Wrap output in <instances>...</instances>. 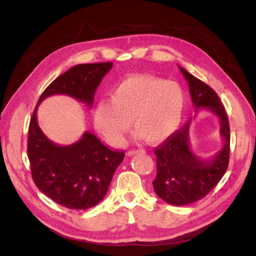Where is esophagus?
<instances>
[{
  "instance_id": "obj_1",
  "label": "esophagus",
  "mask_w": 256,
  "mask_h": 256,
  "mask_svg": "<svg viewBox=\"0 0 256 256\" xmlns=\"http://www.w3.org/2000/svg\"><path fill=\"white\" fill-rule=\"evenodd\" d=\"M144 150H140V148H138V150H128V155L130 156H133V155H135V154H138V153H144Z\"/></svg>"
}]
</instances>
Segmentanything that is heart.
I'll return each mask as SVG.
<instances>
[{"mask_svg": "<svg viewBox=\"0 0 256 256\" xmlns=\"http://www.w3.org/2000/svg\"><path fill=\"white\" fill-rule=\"evenodd\" d=\"M186 103V92L175 81L132 76L112 86L108 101L98 102L92 123L106 142L114 146L123 142L131 122L138 138L158 143L178 128Z\"/></svg>", "mask_w": 256, "mask_h": 256, "instance_id": "1", "label": "heart"}]
</instances>
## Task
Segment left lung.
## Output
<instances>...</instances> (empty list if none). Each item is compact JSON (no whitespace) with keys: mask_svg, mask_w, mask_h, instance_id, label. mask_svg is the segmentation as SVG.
<instances>
[{"mask_svg":"<svg viewBox=\"0 0 256 256\" xmlns=\"http://www.w3.org/2000/svg\"><path fill=\"white\" fill-rule=\"evenodd\" d=\"M189 84L196 112L209 110L220 120L224 148L211 160H201L190 150L189 126L192 118L154 150L157 175L154 192L165 202L184 206L206 197L226 172L230 156V125L226 108L216 91L187 70L179 67Z\"/></svg>","mask_w":256,"mask_h":256,"instance_id":"left-lung-1","label":"left lung"}]
</instances>
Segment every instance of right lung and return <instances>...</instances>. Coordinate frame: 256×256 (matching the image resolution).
I'll return each instance as SVG.
<instances>
[{
	"mask_svg": "<svg viewBox=\"0 0 256 256\" xmlns=\"http://www.w3.org/2000/svg\"><path fill=\"white\" fill-rule=\"evenodd\" d=\"M112 66L98 62L70 68L42 92L30 118L27 155L32 180L48 198L69 209L86 210L99 204L125 153L106 148L91 132L72 145L52 143L38 126L37 106L47 96L66 94L91 108L96 88Z\"/></svg>",
	"mask_w": 256,
	"mask_h": 256,
	"instance_id": "obj_1",
	"label": "right lung"
}]
</instances>
